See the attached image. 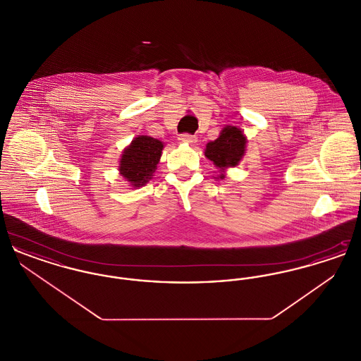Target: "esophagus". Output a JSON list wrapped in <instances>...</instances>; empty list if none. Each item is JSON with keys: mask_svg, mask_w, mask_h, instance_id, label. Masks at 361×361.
Wrapping results in <instances>:
<instances>
[{"mask_svg": "<svg viewBox=\"0 0 361 361\" xmlns=\"http://www.w3.org/2000/svg\"><path fill=\"white\" fill-rule=\"evenodd\" d=\"M197 139L196 137H193V135H189V134H181L180 137H178V142L180 143H187V145H192V143H195Z\"/></svg>", "mask_w": 361, "mask_h": 361, "instance_id": "obj_1", "label": "esophagus"}]
</instances>
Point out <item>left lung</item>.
<instances>
[{"instance_id":"1","label":"left lung","mask_w":361,"mask_h":361,"mask_svg":"<svg viewBox=\"0 0 361 361\" xmlns=\"http://www.w3.org/2000/svg\"><path fill=\"white\" fill-rule=\"evenodd\" d=\"M246 143L247 137L237 126H224L219 137L207 143L204 155L219 172L215 178L224 180L228 168L240 165L246 153Z\"/></svg>"}]
</instances>
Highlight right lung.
I'll return each instance as SVG.
<instances>
[{"label":"right lung","instance_id":"1","mask_svg":"<svg viewBox=\"0 0 361 361\" xmlns=\"http://www.w3.org/2000/svg\"><path fill=\"white\" fill-rule=\"evenodd\" d=\"M164 146V142L149 135H137L126 146L118 169L131 188H140L153 178Z\"/></svg>","mask_w":361,"mask_h":361}]
</instances>
